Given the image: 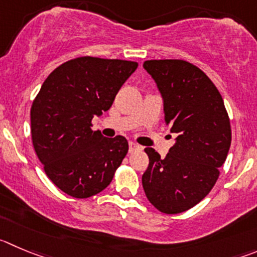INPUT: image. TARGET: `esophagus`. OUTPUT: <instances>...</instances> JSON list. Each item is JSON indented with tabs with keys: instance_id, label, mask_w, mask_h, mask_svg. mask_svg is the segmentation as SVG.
I'll list each match as a JSON object with an SVG mask.
<instances>
[{
	"instance_id": "1",
	"label": "esophagus",
	"mask_w": 257,
	"mask_h": 257,
	"mask_svg": "<svg viewBox=\"0 0 257 257\" xmlns=\"http://www.w3.org/2000/svg\"><path fill=\"white\" fill-rule=\"evenodd\" d=\"M138 150H141V146L135 143H130V145H128V151H130V153H134V151H138Z\"/></svg>"
}]
</instances>
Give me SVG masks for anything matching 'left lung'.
Masks as SVG:
<instances>
[{
    "instance_id": "1",
    "label": "left lung",
    "mask_w": 257,
    "mask_h": 257,
    "mask_svg": "<svg viewBox=\"0 0 257 257\" xmlns=\"http://www.w3.org/2000/svg\"><path fill=\"white\" fill-rule=\"evenodd\" d=\"M164 99L165 122L177 143L164 159L146 148L143 187L149 202L165 214L193 208L212 190L231 146V123L216 85L182 59L146 60Z\"/></svg>"
}]
</instances>
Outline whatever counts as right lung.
Masks as SVG:
<instances>
[{"mask_svg": "<svg viewBox=\"0 0 257 257\" xmlns=\"http://www.w3.org/2000/svg\"><path fill=\"white\" fill-rule=\"evenodd\" d=\"M121 59L80 57L49 74L33 101L31 139L45 174L73 198L106 189L128 151L123 136L107 139L92 118L108 111L138 68Z\"/></svg>", "mask_w": 257, "mask_h": 257, "instance_id": "add662e5", "label": "right lung"}]
</instances>
